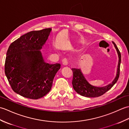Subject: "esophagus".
<instances>
[{
  "label": "esophagus",
  "mask_w": 129,
  "mask_h": 129,
  "mask_svg": "<svg viewBox=\"0 0 129 129\" xmlns=\"http://www.w3.org/2000/svg\"><path fill=\"white\" fill-rule=\"evenodd\" d=\"M68 60L66 58H64L62 60V64L64 65V66H67L68 65Z\"/></svg>",
  "instance_id": "esophagus-1"
}]
</instances>
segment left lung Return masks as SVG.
Instances as JSON below:
<instances>
[{
	"label": "left lung",
	"instance_id": "left-lung-1",
	"mask_svg": "<svg viewBox=\"0 0 129 129\" xmlns=\"http://www.w3.org/2000/svg\"><path fill=\"white\" fill-rule=\"evenodd\" d=\"M115 48L119 57V62L117 65V72L115 78L112 82V83L103 87H96L93 86L89 83L84 77L83 73L81 72L80 69H76L73 68L72 71L73 72V79L72 84L74 89L75 91L81 96L88 98L99 97L110 90L114 85L115 84L118 80L120 74V67L121 63V54L119 50L117 48L115 43L113 42Z\"/></svg>",
	"mask_w": 129,
	"mask_h": 129
}]
</instances>
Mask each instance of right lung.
Listing matches in <instances>:
<instances>
[{
	"label": "right lung",
	"instance_id": "add662e5",
	"mask_svg": "<svg viewBox=\"0 0 129 129\" xmlns=\"http://www.w3.org/2000/svg\"><path fill=\"white\" fill-rule=\"evenodd\" d=\"M51 28L32 31L10 45L5 62V73L13 91L24 98L38 99L50 91L60 64L45 62L40 50Z\"/></svg>",
	"mask_w": 129,
	"mask_h": 129
}]
</instances>
